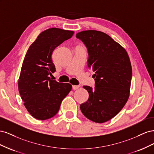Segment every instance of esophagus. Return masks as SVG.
<instances>
[{"instance_id":"obj_1","label":"esophagus","mask_w":154,"mask_h":154,"mask_svg":"<svg viewBox=\"0 0 154 154\" xmlns=\"http://www.w3.org/2000/svg\"><path fill=\"white\" fill-rule=\"evenodd\" d=\"M79 88H80V86H79V85H72V89L73 90H76Z\"/></svg>"}]
</instances>
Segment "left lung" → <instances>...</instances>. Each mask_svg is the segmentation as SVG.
Returning a JSON list of instances; mask_svg holds the SVG:
<instances>
[{
	"label": "left lung",
	"instance_id": "left-lung-1",
	"mask_svg": "<svg viewBox=\"0 0 154 154\" xmlns=\"http://www.w3.org/2000/svg\"><path fill=\"white\" fill-rule=\"evenodd\" d=\"M88 51V68L94 72L95 87L83 86L88 100L80 105L87 118L98 123L114 118L127 103L132 70L129 57L122 45L105 32L83 31L76 35Z\"/></svg>",
	"mask_w": 154,
	"mask_h": 154
}]
</instances>
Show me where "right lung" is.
I'll use <instances>...</instances> for the list:
<instances>
[{"label": "right lung", "mask_w": 154, "mask_h": 154, "mask_svg": "<svg viewBox=\"0 0 154 154\" xmlns=\"http://www.w3.org/2000/svg\"><path fill=\"white\" fill-rule=\"evenodd\" d=\"M74 31L50 28L42 32L27 50L18 80L24 105L29 114L45 120L57 114L60 105L72 85L51 80L49 75L56 71L51 55L54 49L71 38Z\"/></svg>", "instance_id": "obj_1"}]
</instances>
